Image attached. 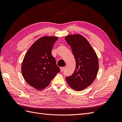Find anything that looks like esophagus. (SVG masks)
Returning a JSON list of instances; mask_svg holds the SVG:
<instances>
[{
	"mask_svg": "<svg viewBox=\"0 0 122 122\" xmlns=\"http://www.w3.org/2000/svg\"><path fill=\"white\" fill-rule=\"evenodd\" d=\"M65 68L64 67H61V68H60V70H61V72H63V71H64V70H65Z\"/></svg>",
	"mask_w": 122,
	"mask_h": 122,
	"instance_id": "34e87169",
	"label": "esophagus"
}]
</instances>
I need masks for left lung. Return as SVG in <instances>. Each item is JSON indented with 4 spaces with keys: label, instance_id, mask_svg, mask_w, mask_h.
<instances>
[{
    "label": "left lung",
    "instance_id": "8db88e82",
    "mask_svg": "<svg viewBox=\"0 0 122 122\" xmlns=\"http://www.w3.org/2000/svg\"><path fill=\"white\" fill-rule=\"evenodd\" d=\"M71 46L76 61L74 72L66 81L72 89L84 90L94 82L97 75L99 61L97 55L88 41L78 34L70 35L65 38Z\"/></svg>",
    "mask_w": 122,
    "mask_h": 122
}]
</instances>
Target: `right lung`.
Returning <instances> with one entry per match:
<instances>
[{
	"mask_svg": "<svg viewBox=\"0 0 122 122\" xmlns=\"http://www.w3.org/2000/svg\"><path fill=\"white\" fill-rule=\"evenodd\" d=\"M58 37L45 36L37 40L25 55L21 66L23 78L37 90L46 87L60 72L55 58L51 54Z\"/></svg>",
	"mask_w": 122,
	"mask_h": 122,
	"instance_id": "1",
	"label": "right lung"
}]
</instances>
